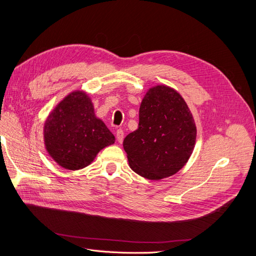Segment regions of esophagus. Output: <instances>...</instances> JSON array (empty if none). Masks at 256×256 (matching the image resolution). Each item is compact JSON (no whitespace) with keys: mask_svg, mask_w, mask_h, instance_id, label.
Here are the masks:
<instances>
[{"mask_svg":"<svg viewBox=\"0 0 256 256\" xmlns=\"http://www.w3.org/2000/svg\"><path fill=\"white\" fill-rule=\"evenodd\" d=\"M116 138H118V142L122 143L124 140V131L122 129H118L116 131Z\"/></svg>","mask_w":256,"mask_h":256,"instance_id":"34e87169","label":"esophagus"}]
</instances>
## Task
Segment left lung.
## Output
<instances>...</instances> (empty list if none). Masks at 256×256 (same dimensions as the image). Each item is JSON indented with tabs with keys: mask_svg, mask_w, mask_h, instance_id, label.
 Here are the masks:
<instances>
[{
	"mask_svg": "<svg viewBox=\"0 0 256 256\" xmlns=\"http://www.w3.org/2000/svg\"><path fill=\"white\" fill-rule=\"evenodd\" d=\"M196 126L188 104L174 88L159 84L146 92L138 126L124 140L129 166L150 180L176 174L194 150Z\"/></svg>",
	"mask_w": 256,
	"mask_h": 256,
	"instance_id": "obj_1",
	"label": "left lung"
}]
</instances>
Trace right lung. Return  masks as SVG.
<instances>
[{
	"mask_svg": "<svg viewBox=\"0 0 256 256\" xmlns=\"http://www.w3.org/2000/svg\"><path fill=\"white\" fill-rule=\"evenodd\" d=\"M44 141L60 166L76 171L90 166L100 150L114 144L115 136L95 115L90 97L78 90L50 112L44 125Z\"/></svg>",
	"mask_w": 256,
	"mask_h": 256,
	"instance_id": "1",
	"label": "right lung"
}]
</instances>
